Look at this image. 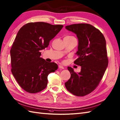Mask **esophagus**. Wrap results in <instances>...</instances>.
I'll list each match as a JSON object with an SVG mask.
<instances>
[{
    "label": "esophagus",
    "instance_id": "1",
    "mask_svg": "<svg viewBox=\"0 0 120 120\" xmlns=\"http://www.w3.org/2000/svg\"><path fill=\"white\" fill-rule=\"evenodd\" d=\"M59 69H64V67H63L62 65H59Z\"/></svg>",
    "mask_w": 120,
    "mask_h": 120
}]
</instances>
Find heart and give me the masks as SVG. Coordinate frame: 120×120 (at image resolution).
Instances as JSON below:
<instances>
[{"mask_svg":"<svg viewBox=\"0 0 120 120\" xmlns=\"http://www.w3.org/2000/svg\"><path fill=\"white\" fill-rule=\"evenodd\" d=\"M67 37H73V36H67Z\"/></svg>","mask_w":120,"mask_h":120,"instance_id":"heart-1","label":"heart"}]
</instances>
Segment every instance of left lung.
Masks as SVG:
<instances>
[{
	"label": "left lung",
	"mask_w": 120,
	"mask_h": 120,
	"mask_svg": "<svg viewBox=\"0 0 120 120\" xmlns=\"http://www.w3.org/2000/svg\"><path fill=\"white\" fill-rule=\"evenodd\" d=\"M76 34L79 40V58L74 63L81 67V72H75L68 67L71 77L65 83L72 94L84 96L94 90L99 85L108 65L106 41L100 30L90 24L80 23L65 26Z\"/></svg>",
	"instance_id": "1"
}]
</instances>
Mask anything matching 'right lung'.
Returning a JSON list of instances; mask_svg holds the SVG:
<instances>
[{"mask_svg": "<svg viewBox=\"0 0 120 120\" xmlns=\"http://www.w3.org/2000/svg\"><path fill=\"white\" fill-rule=\"evenodd\" d=\"M62 25L38 22L23 25L18 32L10 50L11 72L21 87L34 94L44 90L48 74L58 69L55 62L41 58L40 50L62 29Z\"/></svg>", "mask_w": 120, "mask_h": 120, "instance_id": "obj_1", "label": "right lung"}]
</instances>
